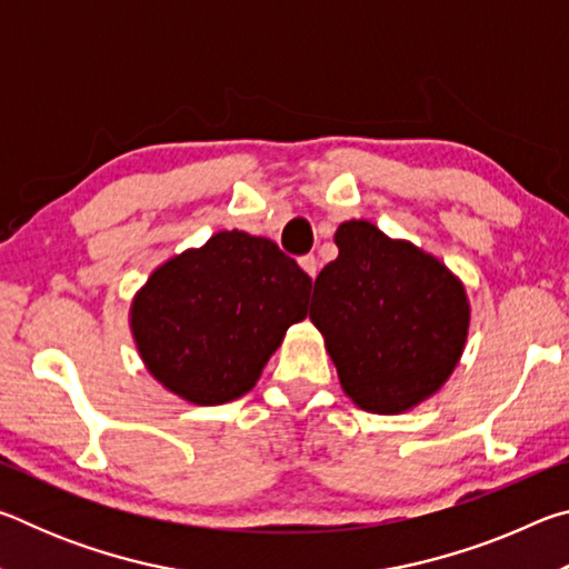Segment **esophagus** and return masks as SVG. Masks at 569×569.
Here are the masks:
<instances>
[{
	"label": "esophagus",
	"instance_id": "esophagus-1",
	"mask_svg": "<svg viewBox=\"0 0 569 569\" xmlns=\"http://www.w3.org/2000/svg\"><path fill=\"white\" fill-rule=\"evenodd\" d=\"M298 266L303 268L308 278H316V273H319V261H316V256H301L298 258Z\"/></svg>",
	"mask_w": 569,
	"mask_h": 569
}]
</instances>
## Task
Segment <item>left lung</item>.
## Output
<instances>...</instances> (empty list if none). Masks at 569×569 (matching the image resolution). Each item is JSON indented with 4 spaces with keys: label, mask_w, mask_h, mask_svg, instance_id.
<instances>
[{
    "label": "left lung",
    "mask_w": 569,
    "mask_h": 569,
    "mask_svg": "<svg viewBox=\"0 0 569 569\" xmlns=\"http://www.w3.org/2000/svg\"><path fill=\"white\" fill-rule=\"evenodd\" d=\"M339 258L313 283L311 321L346 397L369 413H403L435 397L465 353L467 288L437 256L371 220L336 228Z\"/></svg>",
    "instance_id": "obj_1"
}]
</instances>
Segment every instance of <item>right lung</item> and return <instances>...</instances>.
<instances>
[{"label": "right lung", "mask_w": 569, "mask_h": 569, "mask_svg": "<svg viewBox=\"0 0 569 569\" xmlns=\"http://www.w3.org/2000/svg\"><path fill=\"white\" fill-rule=\"evenodd\" d=\"M308 278L273 240L220 230L168 258L130 303L134 349L150 377L198 407L243 397L306 319Z\"/></svg>", "instance_id": "obj_1"}]
</instances>
